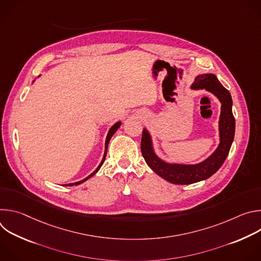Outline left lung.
Wrapping results in <instances>:
<instances>
[{"label":"left lung","mask_w":261,"mask_h":261,"mask_svg":"<svg viewBox=\"0 0 261 261\" xmlns=\"http://www.w3.org/2000/svg\"><path fill=\"white\" fill-rule=\"evenodd\" d=\"M192 89H205L216 95L222 103L219 121L220 144L211 157L195 165L168 164L155 155L147 130L143 129L141 136L140 148L146 164L158 175L175 185H189L212 176L224 163L234 138L236 120L232 115V99L229 91L221 85L214 74L198 75L192 85Z\"/></svg>","instance_id":"left-lung-1"}]
</instances>
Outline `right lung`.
<instances>
[{
	"mask_svg": "<svg viewBox=\"0 0 261 261\" xmlns=\"http://www.w3.org/2000/svg\"><path fill=\"white\" fill-rule=\"evenodd\" d=\"M121 126V122H118V123H116L113 127L110 128V130H109V132H108V134H107V137H106V141H105V152H104V156H103V159H102V161H101V163H100V165L97 167V169L93 172V173H91L89 176H87L85 179H83V180H80V181H76V182H73V184H68V185H66V186H77V185H80V184H82V182H84V181H86L87 179H89L90 177H92L99 169H100V167L102 166V164H103V162H104V160H105V157H106V153H107V146H108V143H109V140H110V138H111V136H113L115 133H116V131L119 129V127Z\"/></svg>",
	"mask_w": 261,
	"mask_h": 261,
	"instance_id": "right-lung-1",
	"label": "right lung"
}]
</instances>
